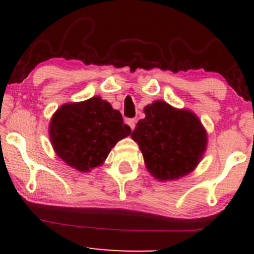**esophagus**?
I'll return each instance as SVG.
<instances>
[{"instance_id":"1","label":"esophagus","mask_w":254,"mask_h":254,"mask_svg":"<svg viewBox=\"0 0 254 254\" xmlns=\"http://www.w3.org/2000/svg\"><path fill=\"white\" fill-rule=\"evenodd\" d=\"M125 123L129 125L131 130L135 129V127H136V121H135V119H127V121H125Z\"/></svg>"}]
</instances>
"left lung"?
Masks as SVG:
<instances>
[{
	"instance_id": "obj_1",
	"label": "left lung",
	"mask_w": 254,
	"mask_h": 254,
	"mask_svg": "<svg viewBox=\"0 0 254 254\" xmlns=\"http://www.w3.org/2000/svg\"><path fill=\"white\" fill-rule=\"evenodd\" d=\"M144 113L131 137L138 143L148 171L159 180L190 173L206 147V132L199 119L165 101L148 105Z\"/></svg>"
}]
</instances>
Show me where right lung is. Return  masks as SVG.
Wrapping results in <instances>:
<instances>
[{"instance_id":"add662e5","label":"right lung","mask_w":254,"mask_h":254,"mask_svg":"<svg viewBox=\"0 0 254 254\" xmlns=\"http://www.w3.org/2000/svg\"><path fill=\"white\" fill-rule=\"evenodd\" d=\"M131 129L121 112L99 97L65 104L54 115L50 138L57 155L80 172L100 166L119 139Z\"/></svg>"}]
</instances>
